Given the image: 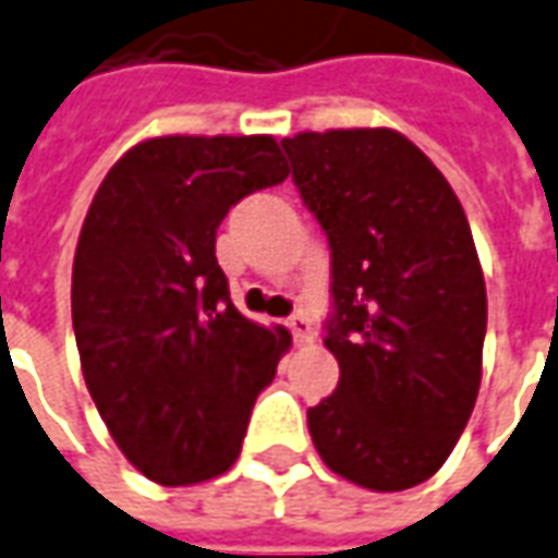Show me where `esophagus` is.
Segmentation results:
<instances>
[{
	"instance_id": "obj_1",
	"label": "esophagus",
	"mask_w": 558,
	"mask_h": 558,
	"mask_svg": "<svg viewBox=\"0 0 558 558\" xmlns=\"http://www.w3.org/2000/svg\"><path fill=\"white\" fill-rule=\"evenodd\" d=\"M287 325H290L292 337H295V342H299V345H307V342H313V325L304 319V316H292Z\"/></svg>"
}]
</instances>
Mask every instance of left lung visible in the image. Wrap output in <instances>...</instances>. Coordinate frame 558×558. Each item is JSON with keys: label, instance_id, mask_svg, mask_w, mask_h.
<instances>
[{"label": "left lung", "instance_id": "1", "mask_svg": "<svg viewBox=\"0 0 558 558\" xmlns=\"http://www.w3.org/2000/svg\"><path fill=\"white\" fill-rule=\"evenodd\" d=\"M280 147L331 247L325 345L340 381L307 411L313 444L361 488H414L444 468L482 381L488 299L468 216L393 130L301 132Z\"/></svg>", "mask_w": 558, "mask_h": 558}]
</instances>
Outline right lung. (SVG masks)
<instances>
[{
  "instance_id": "add662e5",
  "label": "right lung",
  "mask_w": 558,
  "mask_h": 558,
  "mask_svg": "<svg viewBox=\"0 0 558 558\" xmlns=\"http://www.w3.org/2000/svg\"><path fill=\"white\" fill-rule=\"evenodd\" d=\"M271 135H162L114 162L73 257V331L114 444L159 485L225 473L271 384L283 328L230 301L216 233L230 206L283 183Z\"/></svg>"
}]
</instances>
